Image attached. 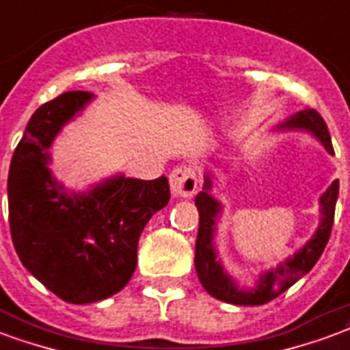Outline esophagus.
Returning <instances> with one entry per match:
<instances>
[{
	"mask_svg": "<svg viewBox=\"0 0 350 350\" xmlns=\"http://www.w3.org/2000/svg\"><path fill=\"white\" fill-rule=\"evenodd\" d=\"M170 188L175 197H191L197 191V175L191 167H175L170 175Z\"/></svg>",
	"mask_w": 350,
	"mask_h": 350,
	"instance_id": "obj_1",
	"label": "esophagus"
}]
</instances>
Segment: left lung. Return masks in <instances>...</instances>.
<instances>
[{
	"label": "left lung",
	"instance_id": "obj_1",
	"mask_svg": "<svg viewBox=\"0 0 350 350\" xmlns=\"http://www.w3.org/2000/svg\"><path fill=\"white\" fill-rule=\"evenodd\" d=\"M273 131H304L317 138V142H321L327 153L334 154L327 123L314 109H304L290 116L284 123L277 125ZM212 188H214V173L206 170L203 191H199L196 197V206L199 210L196 271L204 290L215 299L228 304H238V306H260V304L269 303L290 286L295 284L299 278L304 277L325 251L328 238H330V230H332V223H334L336 201H338V191H340L338 180H334L319 197V225L315 228L314 236L301 249H297L295 253L288 256L282 264L260 273L251 288H241L236 282V278L227 273L214 243L215 228L221 217L223 204L210 193Z\"/></svg>",
	"mask_w": 350,
	"mask_h": 350
}]
</instances>
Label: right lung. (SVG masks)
Masks as SVG:
<instances>
[{
	"label": "right lung",
	"mask_w": 350,
	"mask_h": 350,
	"mask_svg": "<svg viewBox=\"0 0 350 350\" xmlns=\"http://www.w3.org/2000/svg\"><path fill=\"white\" fill-rule=\"evenodd\" d=\"M92 99L90 92H66L42 105L14 149L7 180L10 236L23 267L72 304L103 301L125 288L142 230L170 201L165 177L118 173L85 191L55 177L49 149Z\"/></svg>",
	"instance_id": "obj_1"
}]
</instances>
